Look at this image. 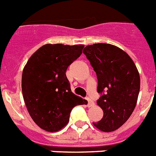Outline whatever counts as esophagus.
I'll return each instance as SVG.
<instances>
[{
	"label": "esophagus",
	"mask_w": 156,
	"mask_h": 156,
	"mask_svg": "<svg viewBox=\"0 0 156 156\" xmlns=\"http://www.w3.org/2000/svg\"><path fill=\"white\" fill-rule=\"evenodd\" d=\"M87 101H88V107L93 106V105H94V103H93V101H92L91 99H89V98H87Z\"/></svg>",
	"instance_id": "esophagus-1"
}]
</instances>
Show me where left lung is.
<instances>
[{"label": "left lung", "instance_id": "obj_1", "mask_svg": "<svg viewBox=\"0 0 156 156\" xmlns=\"http://www.w3.org/2000/svg\"><path fill=\"white\" fill-rule=\"evenodd\" d=\"M86 55L98 77L97 101L103 110L101 121L93 122L100 130L111 132L128 120L136 105L140 76L134 61L119 47L96 43L84 47Z\"/></svg>", "mask_w": 156, "mask_h": 156}]
</instances>
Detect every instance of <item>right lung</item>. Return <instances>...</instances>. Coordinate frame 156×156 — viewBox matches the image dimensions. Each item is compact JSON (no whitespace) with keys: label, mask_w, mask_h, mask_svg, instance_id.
Listing matches in <instances>:
<instances>
[{"label":"right lung","mask_w":156,"mask_h":156,"mask_svg":"<svg viewBox=\"0 0 156 156\" xmlns=\"http://www.w3.org/2000/svg\"><path fill=\"white\" fill-rule=\"evenodd\" d=\"M84 45L46 44L29 58L22 90L30 115L40 128L56 132L68 124L72 109L86 103L71 90L68 66L82 54Z\"/></svg>","instance_id":"right-lung-1"}]
</instances>
